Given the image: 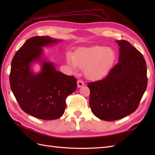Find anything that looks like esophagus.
Wrapping results in <instances>:
<instances>
[{"instance_id": "obj_1", "label": "esophagus", "mask_w": 155, "mask_h": 155, "mask_svg": "<svg viewBox=\"0 0 155 155\" xmlns=\"http://www.w3.org/2000/svg\"><path fill=\"white\" fill-rule=\"evenodd\" d=\"M77 83H78V87L79 88H80L85 85V83H84V82L82 80H81V79H79V80H78Z\"/></svg>"}]
</instances>
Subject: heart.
Here are the masks:
<instances>
[{
  "instance_id": "obj_1",
  "label": "heart",
  "mask_w": 155,
  "mask_h": 155,
  "mask_svg": "<svg viewBox=\"0 0 155 155\" xmlns=\"http://www.w3.org/2000/svg\"><path fill=\"white\" fill-rule=\"evenodd\" d=\"M114 50L104 46H94L79 49L75 55L68 54L67 61L72 68H85L86 76L91 79L104 77L115 61Z\"/></svg>"
}]
</instances>
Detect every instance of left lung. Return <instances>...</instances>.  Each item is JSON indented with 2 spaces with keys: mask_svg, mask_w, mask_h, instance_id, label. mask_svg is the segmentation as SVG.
Returning <instances> with one entry per match:
<instances>
[{
  "mask_svg": "<svg viewBox=\"0 0 155 155\" xmlns=\"http://www.w3.org/2000/svg\"><path fill=\"white\" fill-rule=\"evenodd\" d=\"M119 61L101 80L87 83L92 113L105 121H114L133 113L147 85V67L142 54L125 40L116 41Z\"/></svg>",
  "mask_w": 155,
  "mask_h": 155,
  "instance_id": "1",
  "label": "left lung"
}]
</instances>
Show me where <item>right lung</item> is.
<instances>
[{"label": "right lung", "instance_id": "1", "mask_svg": "<svg viewBox=\"0 0 155 155\" xmlns=\"http://www.w3.org/2000/svg\"><path fill=\"white\" fill-rule=\"evenodd\" d=\"M61 40L48 36L28 39L12 59L10 74L12 91L22 110L37 118L53 120L64 112L67 97L77 88V79L57 71L52 63L41 61V72H31V63L40 61L42 47Z\"/></svg>", "mask_w": 155, "mask_h": 155}]
</instances>
